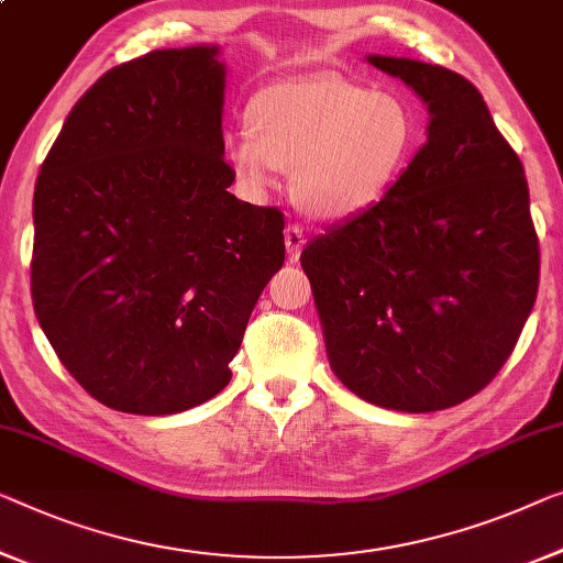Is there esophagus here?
I'll return each instance as SVG.
<instances>
[{
  "mask_svg": "<svg viewBox=\"0 0 563 563\" xmlns=\"http://www.w3.org/2000/svg\"><path fill=\"white\" fill-rule=\"evenodd\" d=\"M306 245V232L303 228H298V224H288L285 228V250H288V260L290 263H296L300 257V250Z\"/></svg>",
  "mask_w": 563,
  "mask_h": 563,
  "instance_id": "obj_1",
  "label": "esophagus"
}]
</instances>
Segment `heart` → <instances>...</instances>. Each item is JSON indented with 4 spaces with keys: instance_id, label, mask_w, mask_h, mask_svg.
<instances>
[{
    "instance_id": "obj_1",
    "label": "heart",
    "mask_w": 563,
    "mask_h": 563,
    "mask_svg": "<svg viewBox=\"0 0 563 563\" xmlns=\"http://www.w3.org/2000/svg\"><path fill=\"white\" fill-rule=\"evenodd\" d=\"M257 131L230 136L240 181L263 191L292 169V195L316 217H349L384 197L417 148V123L405 100L318 75L283 80L255 98Z\"/></svg>"
}]
</instances>
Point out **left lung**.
Masks as SVG:
<instances>
[{
  "label": "left lung",
  "mask_w": 563,
  "mask_h": 563,
  "mask_svg": "<svg viewBox=\"0 0 563 563\" xmlns=\"http://www.w3.org/2000/svg\"><path fill=\"white\" fill-rule=\"evenodd\" d=\"M430 108L427 144L387 195L310 240L331 368L376 407L438 412L496 379L539 292L521 158L473 82L409 57H366Z\"/></svg>",
  "instance_id": "obj_1"
}]
</instances>
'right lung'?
<instances>
[{"label":"right lung","mask_w":563,"mask_h":563,"mask_svg":"<svg viewBox=\"0 0 563 563\" xmlns=\"http://www.w3.org/2000/svg\"><path fill=\"white\" fill-rule=\"evenodd\" d=\"M222 103L217 47L154 49L100 75L40 166L32 306L73 379L119 412L228 387L283 267L280 209L228 191Z\"/></svg>","instance_id":"add662e5"}]
</instances>
